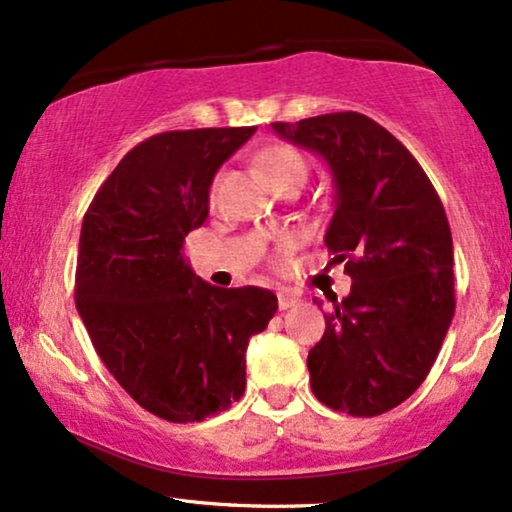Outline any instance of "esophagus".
Here are the masks:
<instances>
[{
  "mask_svg": "<svg viewBox=\"0 0 512 512\" xmlns=\"http://www.w3.org/2000/svg\"><path fill=\"white\" fill-rule=\"evenodd\" d=\"M295 304H297V297L288 295V292H278V309L285 311V309H290V306H295Z\"/></svg>",
  "mask_w": 512,
  "mask_h": 512,
  "instance_id": "34e87169",
  "label": "esophagus"
}]
</instances>
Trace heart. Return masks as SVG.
<instances>
[{
  "mask_svg": "<svg viewBox=\"0 0 512 512\" xmlns=\"http://www.w3.org/2000/svg\"><path fill=\"white\" fill-rule=\"evenodd\" d=\"M257 161H260L262 170L269 175V180L274 182L276 187L288 185V182H302L304 185L306 175H309V161H306V156L299 152L297 147L288 145V142H276V145L262 149L260 156H257ZM217 189H220V177H217L213 187H210V199L213 201L217 196ZM288 255H290V241H281L276 245V252H274L276 267H283V264L288 262Z\"/></svg>",
  "mask_w": 512,
  "mask_h": 512,
  "instance_id": "obj_1",
  "label": "heart"
}]
</instances>
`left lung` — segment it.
I'll list each match as a JSON object with an SVG mask.
<instances>
[{
    "label": "left lung",
    "mask_w": 512,
    "mask_h": 512,
    "mask_svg": "<svg viewBox=\"0 0 512 512\" xmlns=\"http://www.w3.org/2000/svg\"><path fill=\"white\" fill-rule=\"evenodd\" d=\"M271 126L330 166L337 194L325 245L353 281L306 358L311 391L330 410L377 417L424 384L452 323L445 208L410 149L365 114Z\"/></svg>",
    "instance_id": "8db88e82"
}]
</instances>
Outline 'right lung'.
Returning a JSON list of instances; mask_svg holds the SVG:
<instances>
[{
	"label": "right lung",
	"mask_w": 512,
	"mask_h": 512,
	"mask_svg": "<svg viewBox=\"0 0 512 512\" xmlns=\"http://www.w3.org/2000/svg\"><path fill=\"white\" fill-rule=\"evenodd\" d=\"M255 131L194 128L142 140L81 224L74 302L88 337L135 403L173 424L241 400L248 339L278 309L267 288L201 281L182 252L206 222L217 168Z\"/></svg>",
	"instance_id": "add662e5"
}]
</instances>
